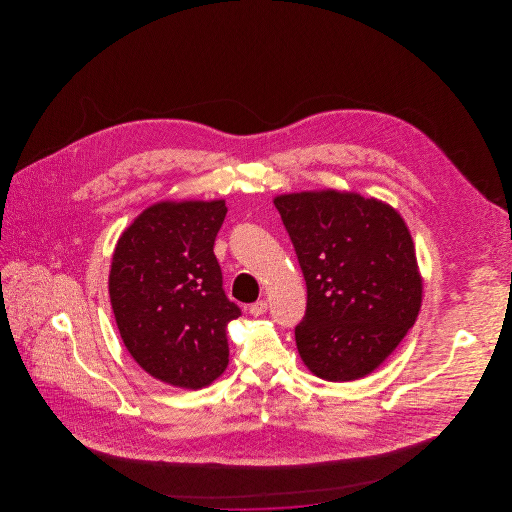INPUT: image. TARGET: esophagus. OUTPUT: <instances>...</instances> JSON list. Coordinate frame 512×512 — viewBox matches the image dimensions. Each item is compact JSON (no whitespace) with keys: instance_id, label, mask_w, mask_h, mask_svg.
I'll use <instances>...</instances> for the list:
<instances>
[{"instance_id":"1","label":"esophagus","mask_w":512,"mask_h":512,"mask_svg":"<svg viewBox=\"0 0 512 512\" xmlns=\"http://www.w3.org/2000/svg\"><path fill=\"white\" fill-rule=\"evenodd\" d=\"M251 311L252 316H260L267 311V302L265 300H258V302H254V304L251 305Z\"/></svg>"}]
</instances>
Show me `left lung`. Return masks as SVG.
Here are the masks:
<instances>
[{"mask_svg":"<svg viewBox=\"0 0 512 512\" xmlns=\"http://www.w3.org/2000/svg\"><path fill=\"white\" fill-rule=\"evenodd\" d=\"M307 287L298 353L316 377L355 381L392 355L421 309L414 241L392 207L337 190L274 199Z\"/></svg>","mask_w":512,"mask_h":512,"instance_id":"obj_1","label":"left lung"}]
</instances>
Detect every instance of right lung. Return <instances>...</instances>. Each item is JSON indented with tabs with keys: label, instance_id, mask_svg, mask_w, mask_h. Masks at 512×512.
Returning <instances> with one entry per match:
<instances>
[{
	"label": "right lung",
	"instance_id": "add662e5",
	"mask_svg": "<svg viewBox=\"0 0 512 512\" xmlns=\"http://www.w3.org/2000/svg\"><path fill=\"white\" fill-rule=\"evenodd\" d=\"M225 201L157 203L120 236L109 298L120 337L142 370L197 390L229 364L227 324L241 315L223 289L214 241Z\"/></svg>",
	"mask_w": 512,
	"mask_h": 512
}]
</instances>
